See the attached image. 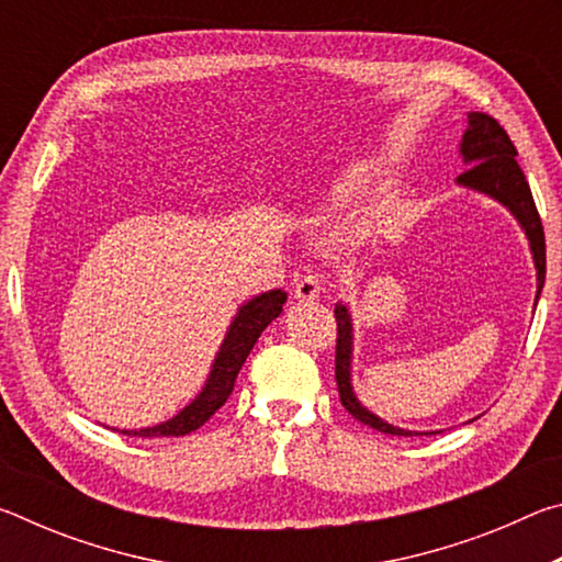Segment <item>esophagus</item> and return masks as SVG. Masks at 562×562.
I'll return each mask as SVG.
<instances>
[{"instance_id":"esophagus-1","label":"esophagus","mask_w":562,"mask_h":562,"mask_svg":"<svg viewBox=\"0 0 562 562\" xmlns=\"http://www.w3.org/2000/svg\"><path fill=\"white\" fill-rule=\"evenodd\" d=\"M322 280L319 274L310 272V274H302V278H297V282H294V297H297L300 302H310V300H317L319 292H322Z\"/></svg>"}]
</instances>
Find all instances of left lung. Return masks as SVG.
<instances>
[{
	"label": "left lung",
	"instance_id": "left-lung-1",
	"mask_svg": "<svg viewBox=\"0 0 562 562\" xmlns=\"http://www.w3.org/2000/svg\"><path fill=\"white\" fill-rule=\"evenodd\" d=\"M461 156H463V164H469V168L456 178L459 180V186L473 188L479 190V193L496 198L498 203L506 205L508 211L516 215V221L520 223L522 231H526L532 260H536V270H538V294H536V302H538L540 290H543V282H546V233H543V223H540L536 201H532L528 180L522 176V170L516 160L518 156L516 146H513L508 133L503 131V126L496 119L488 116V113L473 111L469 113V128H465L463 140H461ZM335 317H337L335 379H337L341 406H345L357 422L372 426V429L382 434L424 436V434L398 429V426L382 422V418L374 416L372 412H367V408L357 402L355 392H351V317L345 304H337Z\"/></svg>",
	"mask_w": 562,
	"mask_h": 562
}]
</instances>
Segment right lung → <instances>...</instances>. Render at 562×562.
I'll use <instances>...</instances> for the list:
<instances>
[{"label": "right lung", "mask_w": 562, "mask_h": 562, "mask_svg": "<svg viewBox=\"0 0 562 562\" xmlns=\"http://www.w3.org/2000/svg\"><path fill=\"white\" fill-rule=\"evenodd\" d=\"M288 294L282 290L262 292L258 297L245 302L233 319L231 329L223 339V347L217 351L213 361L211 376L203 386V392L190 402L183 412L176 414L170 422L158 426H148V429L138 431H121L126 436H144V439H156V436H186L190 431L201 429V426L211 418L217 408H221L227 396L233 394L237 372H240L247 355L255 347V341L262 335V329L270 325L274 317H280L282 304Z\"/></svg>", "instance_id": "right-lung-1"}]
</instances>
